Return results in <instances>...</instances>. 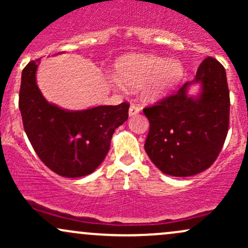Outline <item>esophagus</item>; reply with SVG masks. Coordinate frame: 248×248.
Returning a JSON list of instances; mask_svg holds the SVG:
<instances>
[{
    "label": "esophagus",
    "instance_id": "esophagus-1",
    "mask_svg": "<svg viewBox=\"0 0 248 248\" xmlns=\"http://www.w3.org/2000/svg\"><path fill=\"white\" fill-rule=\"evenodd\" d=\"M140 110H141V108L139 107L138 105L132 104L129 107V116H134V115L139 114V113H140Z\"/></svg>",
    "mask_w": 248,
    "mask_h": 248
}]
</instances>
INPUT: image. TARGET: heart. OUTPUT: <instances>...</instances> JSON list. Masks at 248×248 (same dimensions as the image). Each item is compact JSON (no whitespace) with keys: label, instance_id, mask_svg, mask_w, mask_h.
Masks as SVG:
<instances>
[{"label":"heart","instance_id":"heart-1","mask_svg":"<svg viewBox=\"0 0 248 248\" xmlns=\"http://www.w3.org/2000/svg\"><path fill=\"white\" fill-rule=\"evenodd\" d=\"M120 78L110 76L109 81L115 87L124 84L138 87L142 85V94L148 100H155L172 90L183 76V65L175 59L161 58L155 55H128L116 64Z\"/></svg>","mask_w":248,"mask_h":248}]
</instances>
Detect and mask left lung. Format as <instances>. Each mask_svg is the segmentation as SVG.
I'll use <instances>...</instances> for the list:
<instances>
[{"label": "left lung", "mask_w": 248, "mask_h": 248, "mask_svg": "<svg viewBox=\"0 0 248 248\" xmlns=\"http://www.w3.org/2000/svg\"><path fill=\"white\" fill-rule=\"evenodd\" d=\"M201 83L197 97L188 86ZM150 127L144 149L163 173L176 177L197 175L212 166L226 140L230 91L223 65L207 57L192 81L143 109Z\"/></svg>", "instance_id": "1"}]
</instances>
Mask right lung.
<instances>
[{
  "mask_svg": "<svg viewBox=\"0 0 248 248\" xmlns=\"http://www.w3.org/2000/svg\"><path fill=\"white\" fill-rule=\"evenodd\" d=\"M37 62L22 71L19 88L18 106L28 139L41 161L57 175H90L106 157L114 130L128 119L129 104L62 109L47 102L37 86Z\"/></svg>",
  "mask_w": 248,
  "mask_h": 248,
  "instance_id": "right-lung-1",
  "label": "right lung"
}]
</instances>
